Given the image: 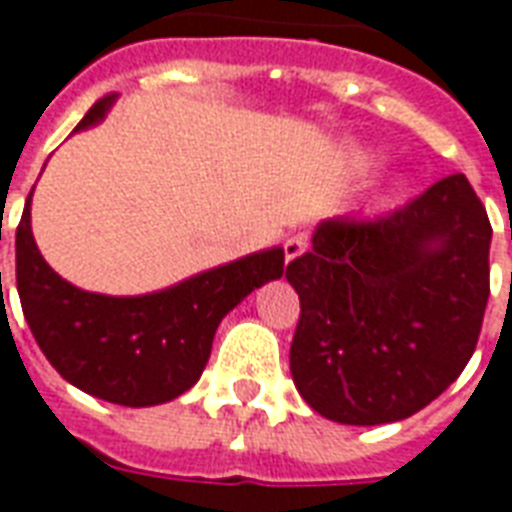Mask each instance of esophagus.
Instances as JSON below:
<instances>
[{
  "mask_svg": "<svg viewBox=\"0 0 512 512\" xmlns=\"http://www.w3.org/2000/svg\"><path fill=\"white\" fill-rule=\"evenodd\" d=\"M309 249V236L306 233H293V236L285 241V257L287 260H295V257H301Z\"/></svg>",
  "mask_w": 512,
  "mask_h": 512,
  "instance_id": "esophagus-1",
  "label": "esophagus"
}]
</instances>
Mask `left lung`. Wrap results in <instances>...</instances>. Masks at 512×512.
<instances>
[{
  "label": "left lung",
  "mask_w": 512,
  "mask_h": 512,
  "mask_svg": "<svg viewBox=\"0 0 512 512\" xmlns=\"http://www.w3.org/2000/svg\"><path fill=\"white\" fill-rule=\"evenodd\" d=\"M491 222L464 173L374 219L333 217L287 266L301 298L290 372L323 418L377 426L464 372L488 304Z\"/></svg>",
  "instance_id": "obj_1"
}]
</instances>
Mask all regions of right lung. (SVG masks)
I'll return each instance as SVG.
<instances>
[{"instance_id": "1", "label": "right lung", "mask_w": 512, "mask_h": 512, "mask_svg": "<svg viewBox=\"0 0 512 512\" xmlns=\"http://www.w3.org/2000/svg\"><path fill=\"white\" fill-rule=\"evenodd\" d=\"M111 105L113 94L94 102L75 132L102 121ZM29 222L26 200L15 230V282L26 323L64 380L121 407H151L189 391L206 369L222 317L285 271V252L274 246L162 293H86L45 263Z\"/></svg>"}]
</instances>
